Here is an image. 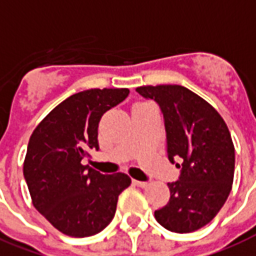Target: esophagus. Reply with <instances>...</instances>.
<instances>
[{
    "mask_svg": "<svg viewBox=\"0 0 256 256\" xmlns=\"http://www.w3.org/2000/svg\"><path fill=\"white\" fill-rule=\"evenodd\" d=\"M134 186H138V187H142V188H144V187H146V182H140V180H134Z\"/></svg>",
    "mask_w": 256,
    "mask_h": 256,
    "instance_id": "1",
    "label": "esophagus"
}]
</instances>
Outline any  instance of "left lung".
<instances>
[{
  "mask_svg": "<svg viewBox=\"0 0 256 256\" xmlns=\"http://www.w3.org/2000/svg\"><path fill=\"white\" fill-rule=\"evenodd\" d=\"M136 92L159 104L168 159L182 168L179 180L168 183L171 198L155 211L156 220L172 232L202 228L232 188L235 148L227 124L211 104L182 85H142Z\"/></svg>",
  "mask_w": 256,
  "mask_h": 256,
  "instance_id": "8db88e82",
  "label": "left lung"
}]
</instances>
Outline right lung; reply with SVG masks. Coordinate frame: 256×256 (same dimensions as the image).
<instances>
[{"label": "right lung", "instance_id": "obj_1", "mask_svg": "<svg viewBox=\"0 0 256 256\" xmlns=\"http://www.w3.org/2000/svg\"><path fill=\"white\" fill-rule=\"evenodd\" d=\"M130 89H88L60 102L33 130L24 178L36 210L60 232L92 236L110 224L118 195L130 187L122 172L100 174L81 160L98 150L97 128L106 110L126 100Z\"/></svg>", "mask_w": 256, "mask_h": 256}]
</instances>
